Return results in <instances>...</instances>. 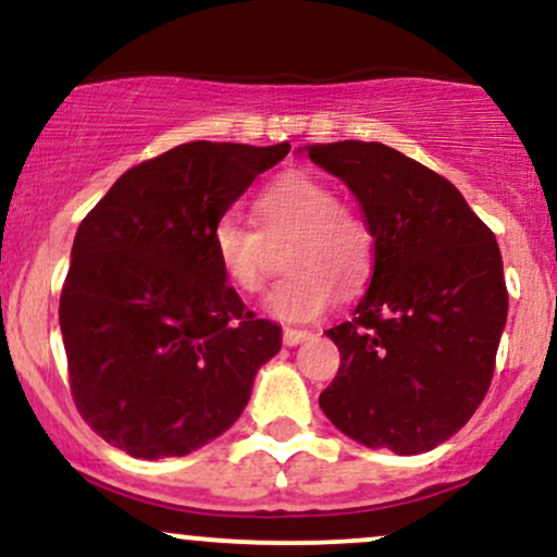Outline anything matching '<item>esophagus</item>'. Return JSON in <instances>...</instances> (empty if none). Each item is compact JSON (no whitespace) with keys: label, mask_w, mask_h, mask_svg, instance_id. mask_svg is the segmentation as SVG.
I'll return each mask as SVG.
<instances>
[{"label":"esophagus","mask_w":557,"mask_h":557,"mask_svg":"<svg viewBox=\"0 0 557 557\" xmlns=\"http://www.w3.org/2000/svg\"><path fill=\"white\" fill-rule=\"evenodd\" d=\"M309 330H298V327H285L283 330V344L285 346H298V344H304V341L309 338Z\"/></svg>","instance_id":"obj_1"}]
</instances>
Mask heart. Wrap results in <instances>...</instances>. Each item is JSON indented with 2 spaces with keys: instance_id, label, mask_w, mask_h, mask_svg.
Masks as SVG:
<instances>
[{
  "instance_id": "b5f03b06",
  "label": "heart",
  "mask_w": 557,
  "mask_h": 557,
  "mask_svg": "<svg viewBox=\"0 0 557 557\" xmlns=\"http://www.w3.org/2000/svg\"><path fill=\"white\" fill-rule=\"evenodd\" d=\"M259 230L222 216L211 232L213 256L240 293L259 296L269 283V243L285 246L288 277L269 296L280 320L307 322L325 314L338 288L354 293L372 269V232L362 213L338 200L335 189L307 171H288L256 195Z\"/></svg>"
}]
</instances>
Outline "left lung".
<instances>
[{"mask_svg": "<svg viewBox=\"0 0 557 557\" xmlns=\"http://www.w3.org/2000/svg\"><path fill=\"white\" fill-rule=\"evenodd\" d=\"M307 152L357 195L375 240L368 293L327 330L341 368L320 407L364 447L420 455L455 436L492 383L507 320L499 246L460 189L388 145Z\"/></svg>", "mask_w": 557, "mask_h": 557, "instance_id": "8db88e82", "label": "left lung"}]
</instances>
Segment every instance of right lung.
<instances>
[{
    "instance_id": "obj_1",
    "label": "right lung",
    "mask_w": 557,
    "mask_h": 557,
    "mask_svg": "<svg viewBox=\"0 0 557 557\" xmlns=\"http://www.w3.org/2000/svg\"><path fill=\"white\" fill-rule=\"evenodd\" d=\"M290 145L185 143L137 163L78 224L60 293L71 394L97 436L143 460L222 436L283 344L227 285L211 232Z\"/></svg>"
}]
</instances>
